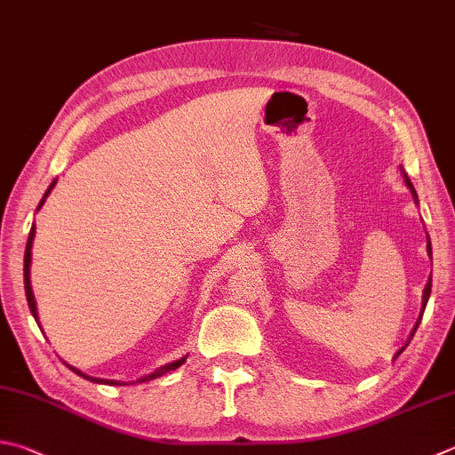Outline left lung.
I'll use <instances>...</instances> for the list:
<instances>
[{"mask_svg":"<svg viewBox=\"0 0 455 455\" xmlns=\"http://www.w3.org/2000/svg\"><path fill=\"white\" fill-rule=\"evenodd\" d=\"M404 180H406V186L410 188V192H412V196H414V202L418 204V196H416V190H414V186H412V182H410V178L404 174ZM427 253L432 255V243H430V237H427ZM430 293H432V277L427 279V283H426V289H424V299H422V305H424V308H426V303H427V299H430ZM419 321H422V315H419V319L416 321V324H414V329H412V334H410V339L414 337V332H416V329H418V324H419ZM410 339L406 340V345L402 347L396 355H394V358H398L400 355H402V350H404L406 347H408V342H410Z\"/></svg>","mask_w":455,"mask_h":455,"instance_id":"obj_1","label":"left lung"}]
</instances>
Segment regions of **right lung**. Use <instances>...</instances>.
Masks as SVG:
<instances>
[{
  "label": "right lung",
  "mask_w": 455,
  "mask_h": 455,
  "mask_svg": "<svg viewBox=\"0 0 455 455\" xmlns=\"http://www.w3.org/2000/svg\"><path fill=\"white\" fill-rule=\"evenodd\" d=\"M55 184H57V180H53V182H51V186L47 188L45 196H43L41 202H39V205H37V212H39L41 205L45 204L47 196L51 194V190H53ZM33 237H36V226H31L29 237H28V245H25V259H23V281H25V295H28V305H29V311H31V315H33V316H36V321H37V303H36V297H33V291H31V277H29V271H31L29 267H31V247H33ZM186 358H188V356H182V358H180V361H174V363H170V364L160 366V368H156V371H154L152 374L140 376L139 380H132V382H121V380H105V379H92V376H87V374H83L81 371H76L75 366H68V364H67V366L71 368V371H73L75 374H79V376H83V379H87V380H91V382H97V384H108V387H128V384H134V382H148V380L158 379V376L166 374V372H170V371H176L178 366H182V364L186 363Z\"/></svg>",
  "instance_id": "right-lung-1"
}]
</instances>
